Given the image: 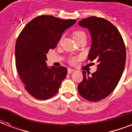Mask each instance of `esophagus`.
<instances>
[{
	"mask_svg": "<svg viewBox=\"0 0 132 132\" xmlns=\"http://www.w3.org/2000/svg\"><path fill=\"white\" fill-rule=\"evenodd\" d=\"M75 70L74 69H72V68H68V74H70L72 73V72H74Z\"/></svg>",
	"mask_w": 132,
	"mask_h": 132,
	"instance_id": "1",
	"label": "esophagus"
}]
</instances>
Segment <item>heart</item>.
Segmentation results:
<instances>
[{
    "instance_id": "b5f03b06",
    "label": "heart",
    "mask_w": 132,
    "mask_h": 132,
    "mask_svg": "<svg viewBox=\"0 0 132 132\" xmlns=\"http://www.w3.org/2000/svg\"><path fill=\"white\" fill-rule=\"evenodd\" d=\"M72 36L73 39L77 42V41L78 40H79L80 38H81L82 37H84V36H86V34H85L84 32L81 31H79V30H77V31H75L72 32ZM70 63H72V64H75V63L77 62V59L75 57L72 58V59H70Z\"/></svg>"
}]
</instances>
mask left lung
Segmentation results:
<instances>
[{"label":"left lung","instance_id":"left-lung-1","mask_svg":"<svg viewBox=\"0 0 132 132\" xmlns=\"http://www.w3.org/2000/svg\"><path fill=\"white\" fill-rule=\"evenodd\" d=\"M78 24L90 31L92 45L88 60L98 63L91 75L82 71L78 92L86 100L98 101L109 96L120 81L126 61L125 43L117 28L104 18L91 16Z\"/></svg>","mask_w":132,"mask_h":132}]
</instances>
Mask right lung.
Listing matches in <instances>:
<instances>
[{"label": "right lung", "mask_w": 132, "mask_h": 132, "mask_svg": "<svg viewBox=\"0 0 132 132\" xmlns=\"http://www.w3.org/2000/svg\"><path fill=\"white\" fill-rule=\"evenodd\" d=\"M75 22V20L40 15L31 20L18 37L15 66L25 90L34 98L46 100L53 96L66 78V67H48L46 54L56 47L62 34Z\"/></svg>", "instance_id": "1"}]
</instances>
